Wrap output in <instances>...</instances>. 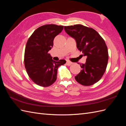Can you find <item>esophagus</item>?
Instances as JSON below:
<instances>
[{"instance_id":"esophagus-1","label":"esophagus","mask_w":126,"mask_h":126,"mask_svg":"<svg viewBox=\"0 0 126 126\" xmlns=\"http://www.w3.org/2000/svg\"><path fill=\"white\" fill-rule=\"evenodd\" d=\"M72 64V63L71 62H70V61H67V62H66V64L67 66H70L71 64Z\"/></svg>"}]
</instances>
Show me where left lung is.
Returning a JSON list of instances; mask_svg holds the SVG:
<instances>
[{
	"label": "left lung",
	"instance_id": "left-lung-1",
	"mask_svg": "<svg viewBox=\"0 0 126 126\" xmlns=\"http://www.w3.org/2000/svg\"><path fill=\"white\" fill-rule=\"evenodd\" d=\"M64 29L87 56L86 63L80 64L82 70L75 77L76 80L83 86L94 85L102 77L107 66L108 52L104 40L96 30L81 25L64 26Z\"/></svg>",
	"mask_w": 126,
	"mask_h": 126
}]
</instances>
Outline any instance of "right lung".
Here are the masks:
<instances>
[{"mask_svg": "<svg viewBox=\"0 0 126 126\" xmlns=\"http://www.w3.org/2000/svg\"><path fill=\"white\" fill-rule=\"evenodd\" d=\"M63 26L46 25L35 30L26 45L24 63L30 78L42 87L51 85L57 79L58 68L66 61L56 62L48 54L54 45L55 37L62 32Z\"/></svg>", "mask_w": 126, "mask_h": 126, "instance_id": "1", "label": "right lung"}]
</instances>
